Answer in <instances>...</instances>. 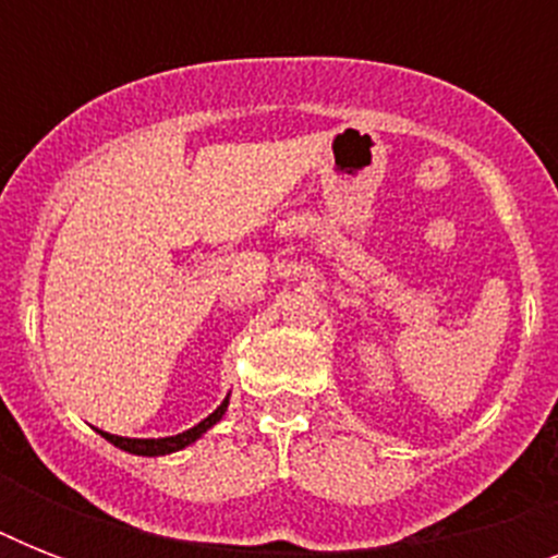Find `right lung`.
I'll return each instance as SVG.
<instances>
[{
	"label": "right lung",
	"mask_w": 558,
	"mask_h": 558,
	"mask_svg": "<svg viewBox=\"0 0 558 558\" xmlns=\"http://www.w3.org/2000/svg\"><path fill=\"white\" fill-rule=\"evenodd\" d=\"M226 408H228V399L217 408V411H214V414L205 416L199 425H193V428L177 434V437H159V440H133V437H118V434H107V432H100V434H104V437H107L112 446L130 451V454H147V458H156V454H170V451H179V449H185V446H191L196 437H202V434L208 432L210 425L217 423L219 416L226 414Z\"/></svg>",
	"instance_id": "1"
}]
</instances>
